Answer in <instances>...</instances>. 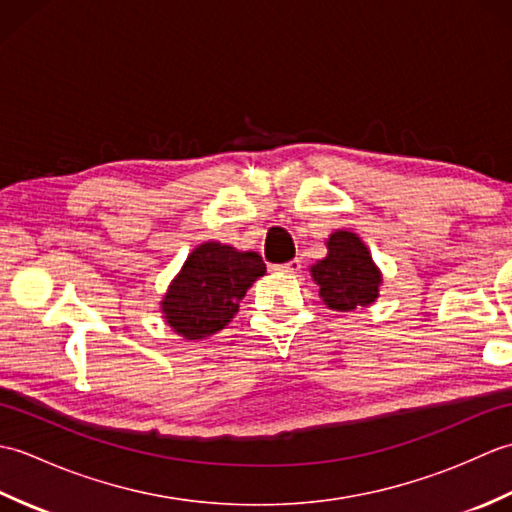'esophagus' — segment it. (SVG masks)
<instances>
[{
  "mask_svg": "<svg viewBox=\"0 0 512 512\" xmlns=\"http://www.w3.org/2000/svg\"><path fill=\"white\" fill-rule=\"evenodd\" d=\"M299 268H301L299 259H290V262H286V264L275 266L277 273H284V275H295V273H299Z\"/></svg>",
  "mask_w": 512,
  "mask_h": 512,
  "instance_id": "1",
  "label": "esophagus"
}]
</instances>
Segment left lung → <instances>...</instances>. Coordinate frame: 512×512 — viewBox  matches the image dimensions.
<instances>
[{
    "instance_id": "1",
    "label": "left lung",
    "mask_w": 512,
    "mask_h": 512,
    "mask_svg": "<svg viewBox=\"0 0 512 512\" xmlns=\"http://www.w3.org/2000/svg\"><path fill=\"white\" fill-rule=\"evenodd\" d=\"M328 255L310 266L321 301L334 312L363 310L378 299L383 273L365 242L350 228H336L325 239Z\"/></svg>"
}]
</instances>
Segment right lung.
I'll return each instance as SVG.
<instances>
[{
    "mask_svg": "<svg viewBox=\"0 0 512 512\" xmlns=\"http://www.w3.org/2000/svg\"><path fill=\"white\" fill-rule=\"evenodd\" d=\"M264 275L266 264L255 250L204 242L191 250L162 295V319L182 339H206L231 323L246 290Z\"/></svg>",
    "mask_w": 512,
    "mask_h": 512,
    "instance_id": "right-lung-1",
    "label": "right lung"
}]
</instances>
